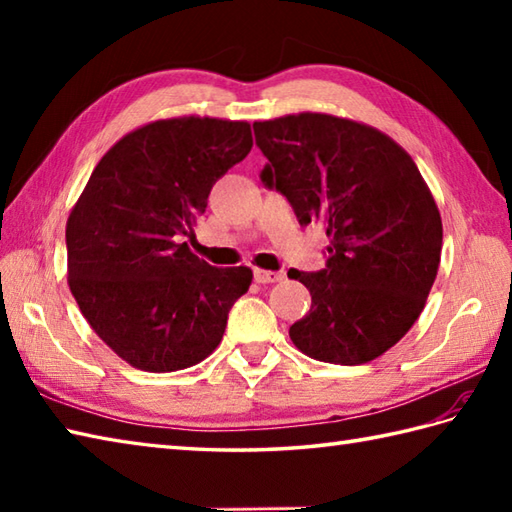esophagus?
<instances>
[{
	"label": "esophagus",
	"mask_w": 512,
	"mask_h": 512,
	"mask_svg": "<svg viewBox=\"0 0 512 512\" xmlns=\"http://www.w3.org/2000/svg\"><path fill=\"white\" fill-rule=\"evenodd\" d=\"M253 275L257 284H275V281L284 279V273H275V270H266V268H255Z\"/></svg>",
	"instance_id": "esophagus-1"
}]
</instances>
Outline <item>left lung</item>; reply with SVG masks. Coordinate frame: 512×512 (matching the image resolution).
Returning a JSON list of instances; mask_svg holds the SVG:
<instances>
[{"instance_id": "left-lung-1", "label": "left lung", "mask_w": 512, "mask_h": 512, "mask_svg": "<svg viewBox=\"0 0 512 512\" xmlns=\"http://www.w3.org/2000/svg\"><path fill=\"white\" fill-rule=\"evenodd\" d=\"M253 129L262 182L330 237L323 270H288L312 297L292 343L323 363L374 361L416 323L438 275L442 217L427 182L396 140L350 118L301 112Z\"/></svg>"}]
</instances>
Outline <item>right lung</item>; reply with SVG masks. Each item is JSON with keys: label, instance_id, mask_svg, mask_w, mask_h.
I'll list each match as a JSON object with an SVG mask.
<instances>
[{"label": "right lung", "instance_id": "obj_1", "mask_svg": "<svg viewBox=\"0 0 512 512\" xmlns=\"http://www.w3.org/2000/svg\"><path fill=\"white\" fill-rule=\"evenodd\" d=\"M246 121L162 118L125 134L99 160L65 224L68 286L96 336L136 369L198 365L220 345L248 266L191 253L217 178L248 156Z\"/></svg>", "mask_w": 512, "mask_h": 512}]
</instances>
